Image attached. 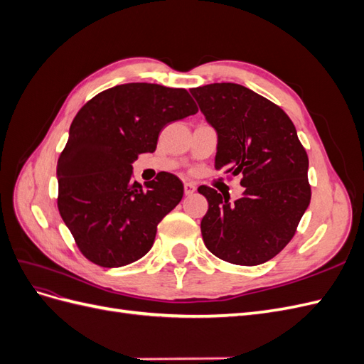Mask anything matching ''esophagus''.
I'll use <instances>...</instances> for the list:
<instances>
[{"mask_svg": "<svg viewBox=\"0 0 364 364\" xmlns=\"http://www.w3.org/2000/svg\"><path fill=\"white\" fill-rule=\"evenodd\" d=\"M183 190H185L186 196H190V194H193L196 191V185L193 182H185L183 183Z\"/></svg>", "mask_w": 364, "mask_h": 364, "instance_id": "1", "label": "esophagus"}]
</instances>
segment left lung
I'll return each mask as SVG.
<instances>
[{
	"label": "left lung",
	"instance_id": "obj_1",
	"mask_svg": "<svg viewBox=\"0 0 364 364\" xmlns=\"http://www.w3.org/2000/svg\"><path fill=\"white\" fill-rule=\"evenodd\" d=\"M218 134L214 167L228 179L241 174L246 191L229 202L208 185L200 229L205 246L237 266L277 257L294 237L311 200L308 155L282 109L249 87L211 83L190 90Z\"/></svg>",
	"mask_w": 364,
	"mask_h": 364
}]
</instances>
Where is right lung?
<instances>
[{"label":"right lung","mask_w":364,"mask_h":364,"mask_svg":"<svg viewBox=\"0 0 364 364\" xmlns=\"http://www.w3.org/2000/svg\"><path fill=\"white\" fill-rule=\"evenodd\" d=\"M199 107L182 87L126 83L86 102L58 159V208L82 255L121 267L151 249L158 223L183 196L178 176L132 181V162L156 150L161 129Z\"/></svg>","instance_id":"1"}]
</instances>
